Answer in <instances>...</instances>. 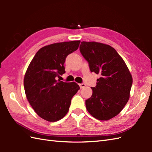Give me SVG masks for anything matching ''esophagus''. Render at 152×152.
<instances>
[{
  "label": "esophagus",
  "instance_id": "esophagus-1",
  "mask_svg": "<svg viewBox=\"0 0 152 152\" xmlns=\"http://www.w3.org/2000/svg\"><path fill=\"white\" fill-rule=\"evenodd\" d=\"M79 86H80V88L81 89L85 88V87H86V84H85V83H80Z\"/></svg>",
  "mask_w": 152,
  "mask_h": 152
}]
</instances>
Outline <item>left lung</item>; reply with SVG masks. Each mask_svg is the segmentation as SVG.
I'll return each mask as SVG.
<instances>
[{
  "instance_id": "obj_1",
  "label": "left lung",
  "mask_w": 152,
  "mask_h": 152,
  "mask_svg": "<svg viewBox=\"0 0 152 152\" xmlns=\"http://www.w3.org/2000/svg\"><path fill=\"white\" fill-rule=\"evenodd\" d=\"M80 51L91 72L100 74L86 108L95 118L109 120L120 112L129 101L133 78L125 61L114 48L95 42H82Z\"/></svg>"
}]
</instances>
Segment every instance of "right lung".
I'll list each match as a JSON object with an SVG mask.
<instances>
[{"label":"right lung","mask_w":152,"mask_h":152,"mask_svg":"<svg viewBox=\"0 0 152 152\" xmlns=\"http://www.w3.org/2000/svg\"><path fill=\"white\" fill-rule=\"evenodd\" d=\"M80 40L46 46L38 50L28 66L24 88L32 108L48 121L62 119L69 110L71 99L80 89L75 82H64L57 78L65 73L64 63L68 55L78 48Z\"/></svg>","instance_id":"add662e5"}]
</instances>
